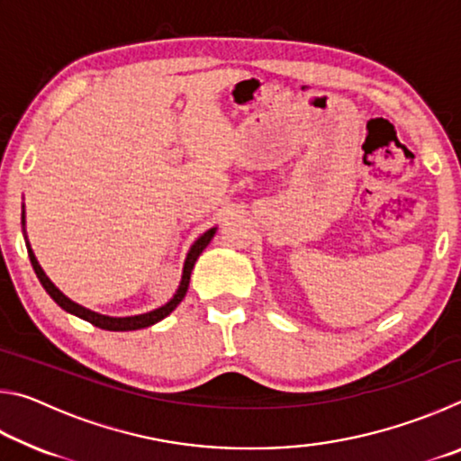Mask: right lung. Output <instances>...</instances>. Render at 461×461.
Segmentation results:
<instances>
[{
    "label": "right lung",
    "mask_w": 461,
    "mask_h": 461,
    "mask_svg": "<svg viewBox=\"0 0 461 461\" xmlns=\"http://www.w3.org/2000/svg\"><path fill=\"white\" fill-rule=\"evenodd\" d=\"M22 231H24V240H26V248H28V256H30V262H32V268L36 272L38 280H41V285L44 286V291L52 296V301L57 303L60 309H65L67 313L77 315L79 319H85V321H89L91 325L101 327V330H107V331H134V330H144V327H150L154 323H158L165 319L167 315L173 313L176 309L178 303L185 299L186 294V288H189V280H191V270L194 267V262L201 256L203 249L207 248L209 241L215 236L217 228H209L205 233H201V236L193 241V246L189 248V252H186V258L183 264V276H181V283H178L176 293L170 296V301H167L165 305L156 307L152 311H148V313H140V315H128V317H112V315H101L97 311H91L87 307L79 305V303H75L68 299V296L57 288V285L52 283V280L46 276V272L42 270L41 264H38L36 256H34V249L30 246L28 236H26V212H24V205H22Z\"/></svg>",
    "instance_id": "1"
}]
</instances>
